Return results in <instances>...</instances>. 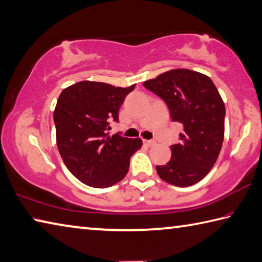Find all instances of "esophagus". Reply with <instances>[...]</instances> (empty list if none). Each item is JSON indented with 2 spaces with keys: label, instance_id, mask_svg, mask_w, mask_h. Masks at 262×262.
I'll use <instances>...</instances> for the list:
<instances>
[{
  "label": "esophagus",
  "instance_id": "obj_1",
  "mask_svg": "<svg viewBox=\"0 0 262 262\" xmlns=\"http://www.w3.org/2000/svg\"><path fill=\"white\" fill-rule=\"evenodd\" d=\"M143 143L145 145H147V146H152V145L156 144V142L155 141H150V140H143Z\"/></svg>",
  "mask_w": 262,
  "mask_h": 262
}]
</instances>
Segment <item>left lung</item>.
Instances as JSON below:
<instances>
[{
    "instance_id": "8db88e82",
    "label": "left lung",
    "mask_w": 262,
    "mask_h": 262,
    "mask_svg": "<svg viewBox=\"0 0 262 262\" xmlns=\"http://www.w3.org/2000/svg\"><path fill=\"white\" fill-rule=\"evenodd\" d=\"M168 106L170 118L183 126L180 143L170 145L172 158L157 166L159 178L177 187L204 179L220 154L225 137V103L205 74L187 69L170 70L143 83Z\"/></svg>"
}]
</instances>
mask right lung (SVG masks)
Returning <instances> with one entry per match:
<instances>
[{
  "instance_id": "add662e5",
  "label": "right lung",
  "mask_w": 262,
  "mask_h": 262,
  "mask_svg": "<svg viewBox=\"0 0 262 262\" xmlns=\"http://www.w3.org/2000/svg\"><path fill=\"white\" fill-rule=\"evenodd\" d=\"M135 85L80 81L59 95L54 111L57 147L70 172L89 187L107 188L121 181L130 157L141 149V139L107 133Z\"/></svg>"
}]
</instances>
